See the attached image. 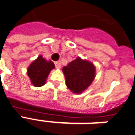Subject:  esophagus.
Returning <instances> with one entry per match:
<instances>
[{
	"instance_id": "34e87169",
	"label": "esophagus",
	"mask_w": 135,
	"mask_h": 135,
	"mask_svg": "<svg viewBox=\"0 0 135 135\" xmlns=\"http://www.w3.org/2000/svg\"><path fill=\"white\" fill-rule=\"evenodd\" d=\"M54 65H55V67L57 68H58V69H60V68H61V63H60V62H55Z\"/></svg>"
}]
</instances>
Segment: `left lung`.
Returning a JSON list of instances; mask_svg holds the SVG:
<instances>
[{
    "instance_id": "left-lung-1",
    "label": "left lung",
    "mask_w": 135,
    "mask_h": 135,
    "mask_svg": "<svg viewBox=\"0 0 135 135\" xmlns=\"http://www.w3.org/2000/svg\"><path fill=\"white\" fill-rule=\"evenodd\" d=\"M66 86L72 92L81 94L87 89L95 78V67L86 60L77 57L63 67Z\"/></svg>"
}]
</instances>
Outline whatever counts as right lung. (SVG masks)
<instances>
[{
    "label": "right lung",
    "instance_id": "obj_1",
    "mask_svg": "<svg viewBox=\"0 0 135 135\" xmlns=\"http://www.w3.org/2000/svg\"><path fill=\"white\" fill-rule=\"evenodd\" d=\"M54 68L53 62L51 60L47 61L41 55L38 56L27 68V75L30 78L32 84L38 87L44 85L49 73Z\"/></svg>",
    "mask_w": 135,
    "mask_h": 135
}]
</instances>
